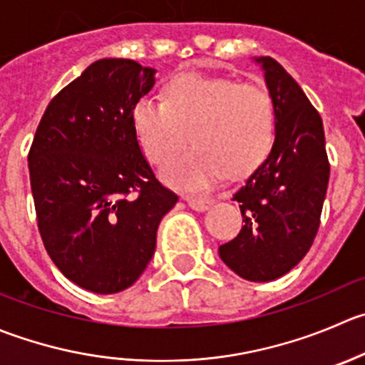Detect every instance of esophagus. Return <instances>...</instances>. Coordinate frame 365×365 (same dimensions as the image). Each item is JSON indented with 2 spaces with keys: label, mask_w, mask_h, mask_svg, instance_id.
<instances>
[{
  "label": "esophagus",
  "mask_w": 365,
  "mask_h": 365,
  "mask_svg": "<svg viewBox=\"0 0 365 365\" xmlns=\"http://www.w3.org/2000/svg\"><path fill=\"white\" fill-rule=\"evenodd\" d=\"M183 200L187 201V205H189L190 208H194V210H207L208 207H210L212 203H214V200L212 197H197V196H185Z\"/></svg>",
  "instance_id": "esophagus-1"
}]
</instances>
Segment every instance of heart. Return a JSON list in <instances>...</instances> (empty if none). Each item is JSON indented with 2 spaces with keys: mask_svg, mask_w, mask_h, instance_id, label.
<instances>
[{
  "mask_svg": "<svg viewBox=\"0 0 365 365\" xmlns=\"http://www.w3.org/2000/svg\"><path fill=\"white\" fill-rule=\"evenodd\" d=\"M132 125L148 160L164 165L187 143L194 146L164 169L169 183L201 189L228 171L240 176L257 168L271 151L277 110L260 83L226 76L180 74L164 88V101L140 98Z\"/></svg>",
  "mask_w": 365,
  "mask_h": 365,
  "instance_id": "obj_1",
  "label": "heart"
}]
</instances>
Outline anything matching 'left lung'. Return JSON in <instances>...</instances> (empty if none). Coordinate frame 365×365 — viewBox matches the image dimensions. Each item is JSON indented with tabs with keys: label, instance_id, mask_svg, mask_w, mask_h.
Returning <instances> with one entry per match:
<instances>
[{
	"label": "left lung",
	"instance_id": "obj_1",
	"mask_svg": "<svg viewBox=\"0 0 365 365\" xmlns=\"http://www.w3.org/2000/svg\"><path fill=\"white\" fill-rule=\"evenodd\" d=\"M255 60L274 101V143L233 194L244 225L235 239L219 246V257L244 280L271 282L291 271L316 239L330 162L323 119L298 81L271 56Z\"/></svg>",
	"mask_w": 365,
	"mask_h": 365
}]
</instances>
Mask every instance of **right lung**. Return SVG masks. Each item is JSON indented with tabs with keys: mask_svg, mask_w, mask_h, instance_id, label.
Segmentation results:
<instances>
[{
	"mask_svg": "<svg viewBox=\"0 0 365 365\" xmlns=\"http://www.w3.org/2000/svg\"><path fill=\"white\" fill-rule=\"evenodd\" d=\"M153 74L128 58L91 63L49 101L28 153L42 242L85 291L114 294L135 284L178 201L151 171L132 125Z\"/></svg>",
	"mask_w": 365,
	"mask_h": 365,
	"instance_id": "right-lung-1",
	"label": "right lung"
}]
</instances>
